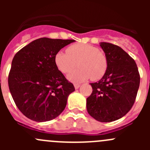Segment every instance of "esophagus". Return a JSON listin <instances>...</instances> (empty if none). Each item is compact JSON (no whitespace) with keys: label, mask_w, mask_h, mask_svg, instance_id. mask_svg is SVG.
Here are the masks:
<instances>
[{"label":"esophagus","mask_w":150,"mask_h":150,"mask_svg":"<svg viewBox=\"0 0 150 150\" xmlns=\"http://www.w3.org/2000/svg\"><path fill=\"white\" fill-rule=\"evenodd\" d=\"M74 86H75V89H78V88H79V87L81 86V85L78 84V83H75L74 84Z\"/></svg>","instance_id":"obj_1"}]
</instances>
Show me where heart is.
I'll list each match as a JSON object with an SVG mask.
<instances>
[{
  "label": "heart",
  "mask_w": 150,
  "mask_h": 150,
  "mask_svg": "<svg viewBox=\"0 0 150 150\" xmlns=\"http://www.w3.org/2000/svg\"><path fill=\"white\" fill-rule=\"evenodd\" d=\"M55 64L64 74L72 72L78 64L79 68L68 75V79L73 83L83 82L91 78L93 81L101 79L108 67L107 57L99 48L83 43L71 45L67 52L59 51L55 56Z\"/></svg>",
  "instance_id": "obj_1"
}]
</instances>
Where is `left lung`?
I'll return each mask as SVG.
<instances>
[{
	"label": "left lung",
	"mask_w": 150,
	"mask_h": 150,
	"mask_svg": "<svg viewBox=\"0 0 150 150\" xmlns=\"http://www.w3.org/2000/svg\"><path fill=\"white\" fill-rule=\"evenodd\" d=\"M108 67L105 75L96 83H90L93 91L86 99L88 114L99 122L121 118L135 102L140 83L137 64L120 47L102 42Z\"/></svg>",
	"instance_id": "obj_1"
}]
</instances>
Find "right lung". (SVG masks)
Segmentation results:
<instances>
[{
    "label": "right lung",
    "instance_id": "add662e5",
    "mask_svg": "<svg viewBox=\"0 0 150 150\" xmlns=\"http://www.w3.org/2000/svg\"><path fill=\"white\" fill-rule=\"evenodd\" d=\"M74 40L41 38L19 50L11 63L8 83L21 112L37 122L51 120L64 110L75 91L55 64V56Z\"/></svg>",
    "mask_w": 150,
    "mask_h": 150
}]
</instances>
